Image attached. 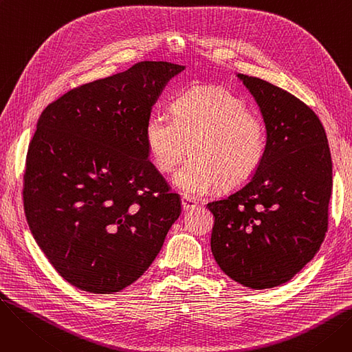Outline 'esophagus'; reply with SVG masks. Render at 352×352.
I'll list each match as a JSON object with an SVG mask.
<instances>
[{"instance_id": "1", "label": "esophagus", "mask_w": 352, "mask_h": 352, "mask_svg": "<svg viewBox=\"0 0 352 352\" xmlns=\"http://www.w3.org/2000/svg\"><path fill=\"white\" fill-rule=\"evenodd\" d=\"M181 202H182L184 211L192 210V208H195L197 204H198V201H197L194 197H190V195H182V197H181Z\"/></svg>"}]
</instances>
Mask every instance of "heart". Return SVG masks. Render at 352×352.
<instances>
[{
    "label": "heart",
    "mask_w": 352,
    "mask_h": 352,
    "mask_svg": "<svg viewBox=\"0 0 352 352\" xmlns=\"http://www.w3.org/2000/svg\"><path fill=\"white\" fill-rule=\"evenodd\" d=\"M173 114L174 121L164 116L148 120L145 141L162 173H171L191 150L192 157L174 177L181 191L197 195L219 186L241 187L261 166L265 125L228 89H188L174 100Z\"/></svg>",
    "instance_id": "b5f03b06"
}]
</instances>
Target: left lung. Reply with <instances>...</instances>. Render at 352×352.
<instances>
[{
	"instance_id": "left-lung-1",
	"label": "left lung",
	"mask_w": 352,
	"mask_h": 352,
	"mask_svg": "<svg viewBox=\"0 0 352 352\" xmlns=\"http://www.w3.org/2000/svg\"><path fill=\"white\" fill-rule=\"evenodd\" d=\"M265 122L264 161L245 186L208 202L211 251L230 278L252 289L278 287L320 250L328 228L332 161L325 129L288 91L238 74Z\"/></svg>"
}]
</instances>
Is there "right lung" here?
I'll list each match as a JSON object with an SVG mask.
<instances>
[{
    "label": "right lung",
    "mask_w": 352,
    "mask_h": 352,
    "mask_svg": "<svg viewBox=\"0 0 352 352\" xmlns=\"http://www.w3.org/2000/svg\"><path fill=\"white\" fill-rule=\"evenodd\" d=\"M184 65L142 61L51 102L24 174L27 223L48 261L87 292L114 294L155 260L179 195L148 160L145 126Z\"/></svg>",
    "instance_id": "obj_1"
}]
</instances>
